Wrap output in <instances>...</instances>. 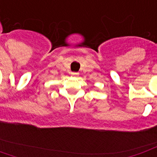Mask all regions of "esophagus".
<instances>
[{"label": "esophagus", "mask_w": 157, "mask_h": 157, "mask_svg": "<svg viewBox=\"0 0 157 157\" xmlns=\"http://www.w3.org/2000/svg\"><path fill=\"white\" fill-rule=\"evenodd\" d=\"M71 75H72V76H76L79 75V72H71Z\"/></svg>", "instance_id": "1"}]
</instances>
